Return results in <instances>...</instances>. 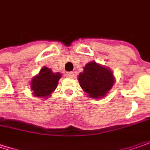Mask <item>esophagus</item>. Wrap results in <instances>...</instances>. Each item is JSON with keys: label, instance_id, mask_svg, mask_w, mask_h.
<instances>
[{"label": "esophagus", "instance_id": "esophagus-1", "mask_svg": "<svg viewBox=\"0 0 150 150\" xmlns=\"http://www.w3.org/2000/svg\"><path fill=\"white\" fill-rule=\"evenodd\" d=\"M73 76H74V73H73L72 71L67 72V73H66V77H67V78H72Z\"/></svg>", "mask_w": 150, "mask_h": 150}]
</instances>
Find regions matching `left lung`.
I'll use <instances>...</instances> for the list:
<instances>
[{"mask_svg":"<svg viewBox=\"0 0 150 150\" xmlns=\"http://www.w3.org/2000/svg\"><path fill=\"white\" fill-rule=\"evenodd\" d=\"M80 86L92 98L105 96L114 83L112 72L94 62L88 63L79 76Z\"/></svg>","mask_w":150,"mask_h":150,"instance_id":"1","label":"left lung"}]
</instances>
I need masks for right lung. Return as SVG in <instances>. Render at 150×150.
I'll use <instances>...</instances> for the list:
<instances>
[{"mask_svg":"<svg viewBox=\"0 0 150 150\" xmlns=\"http://www.w3.org/2000/svg\"><path fill=\"white\" fill-rule=\"evenodd\" d=\"M60 72H52V71L43 67L39 75L35 76L31 82V89L37 97H46L56 89L58 81L61 78Z\"/></svg>","mask_w":150,"mask_h":150,"instance_id":"right-lung-1","label":"right lung"}]
</instances>
